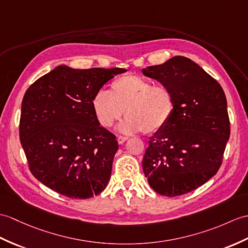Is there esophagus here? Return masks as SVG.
Wrapping results in <instances>:
<instances>
[{
	"label": "esophagus",
	"mask_w": 248,
	"mask_h": 248,
	"mask_svg": "<svg viewBox=\"0 0 248 248\" xmlns=\"http://www.w3.org/2000/svg\"><path fill=\"white\" fill-rule=\"evenodd\" d=\"M126 140H128V137H125V136H118L117 137V141L119 145H122V143H124Z\"/></svg>",
	"instance_id": "1"
}]
</instances>
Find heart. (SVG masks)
<instances>
[{
	"mask_svg": "<svg viewBox=\"0 0 248 248\" xmlns=\"http://www.w3.org/2000/svg\"><path fill=\"white\" fill-rule=\"evenodd\" d=\"M92 107L98 123L105 128L112 126L125 112L126 118L119 125L120 131L154 134L169 124L174 113L175 100L167 86L154 85L145 78L128 75L115 79L110 92L98 91L92 100Z\"/></svg>",
	"mask_w": 248,
	"mask_h": 248,
	"instance_id": "b5f03b06",
	"label": "heart"
}]
</instances>
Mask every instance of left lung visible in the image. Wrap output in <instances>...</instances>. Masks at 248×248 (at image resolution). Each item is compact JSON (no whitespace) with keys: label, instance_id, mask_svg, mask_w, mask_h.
Instances as JSON below:
<instances>
[{"label":"left lung","instance_id":"1","mask_svg":"<svg viewBox=\"0 0 248 248\" xmlns=\"http://www.w3.org/2000/svg\"><path fill=\"white\" fill-rule=\"evenodd\" d=\"M174 95V113L150 137L142 170L158 194L177 197L193 191L220 169L230 123L225 93L215 78L186 57L142 70Z\"/></svg>","mask_w":248,"mask_h":248}]
</instances>
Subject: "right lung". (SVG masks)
I'll return each mask as SVG.
<instances>
[{"label":"right lung","mask_w":248,"mask_h":248,"mask_svg":"<svg viewBox=\"0 0 248 248\" xmlns=\"http://www.w3.org/2000/svg\"><path fill=\"white\" fill-rule=\"evenodd\" d=\"M124 72L60 65L27 89L20 141L38 181L72 199H90L106 189L118 142L98 123L92 100L103 84Z\"/></svg>","instance_id":"add662e5"}]
</instances>
